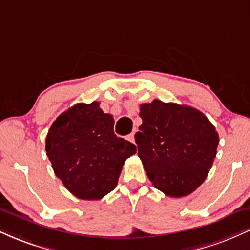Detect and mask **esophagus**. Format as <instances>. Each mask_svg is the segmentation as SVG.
Wrapping results in <instances>:
<instances>
[{
	"label": "esophagus",
	"mask_w": 250,
	"mask_h": 250,
	"mask_svg": "<svg viewBox=\"0 0 250 250\" xmlns=\"http://www.w3.org/2000/svg\"><path fill=\"white\" fill-rule=\"evenodd\" d=\"M128 141H130V142H133V143H135V134L134 133H131V134H129L128 135Z\"/></svg>",
	"instance_id": "1"
}]
</instances>
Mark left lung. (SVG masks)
I'll return each instance as SVG.
<instances>
[{"instance_id": "obj_1", "label": "left lung", "mask_w": 250, "mask_h": 250, "mask_svg": "<svg viewBox=\"0 0 250 250\" xmlns=\"http://www.w3.org/2000/svg\"><path fill=\"white\" fill-rule=\"evenodd\" d=\"M135 134L139 156L155 188L167 196H187L209 173L219 135L197 109L154 100L140 105Z\"/></svg>"}]
</instances>
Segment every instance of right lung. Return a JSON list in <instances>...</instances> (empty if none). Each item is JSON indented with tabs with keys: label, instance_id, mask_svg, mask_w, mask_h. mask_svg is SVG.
<instances>
[{
	"label": "right lung",
	"instance_id": "obj_1",
	"mask_svg": "<svg viewBox=\"0 0 250 250\" xmlns=\"http://www.w3.org/2000/svg\"><path fill=\"white\" fill-rule=\"evenodd\" d=\"M114 117L100 102L77 103L54 121L45 150L54 173L74 196L100 200L116 187L136 147L114 134Z\"/></svg>",
	"mask_w": 250,
	"mask_h": 250
}]
</instances>
